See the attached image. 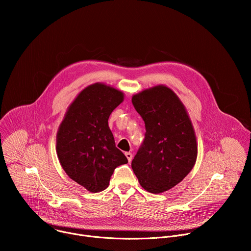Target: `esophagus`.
I'll list each match as a JSON object with an SVG mask.
<instances>
[{
    "label": "esophagus",
    "mask_w": 251,
    "mask_h": 251,
    "mask_svg": "<svg viewBox=\"0 0 251 251\" xmlns=\"http://www.w3.org/2000/svg\"><path fill=\"white\" fill-rule=\"evenodd\" d=\"M125 156H126V158L128 159V161H129V162H131V161H132V158H133L132 153H130V152H126V153H125Z\"/></svg>",
    "instance_id": "1"
}]
</instances>
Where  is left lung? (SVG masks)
Listing matches in <instances>:
<instances>
[{"label": "left lung", "instance_id": "8db88e82", "mask_svg": "<svg viewBox=\"0 0 251 251\" xmlns=\"http://www.w3.org/2000/svg\"><path fill=\"white\" fill-rule=\"evenodd\" d=\"M132 103L146 127L144 142L131 164L133 172L143 189L164 193L182 182L196 164L194 126L181 99L166 85L134 94Z\"/></svg>", "mask_w": 251, "mask_h": 251}]
</instances>
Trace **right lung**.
Returning a JSON list of instances; mask_svg holds the SVG:
<instances>
[{"label": "right lung", "mask_w": 251, "mask_h": 251, "mask_svg": "<svg viewBox=\"0 0 251 251\" xmlns=\"http://www.w3.org/2000/svg\"><path fill=\"white\" fill-rule=\"evenodd\" d=\"M123 100L124 93L111 85H88L68 106L58 127V161L71 180L90 193L105 190L115 168L128 163L108 126L110 114Z\"/></svg>", "instance_id": "1"}]
</instances>
